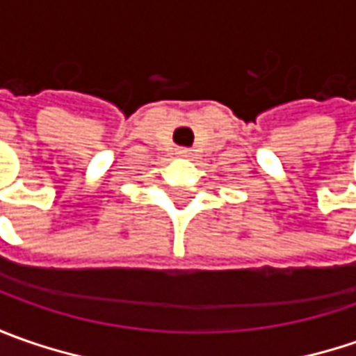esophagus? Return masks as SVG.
<instances>
[{"label":"esophagus","instance_id":"obj_1","mask_svg":"<svg viewBox=\"0 0 356 356\" xmlns=\"http://www.w3.org/2000/svg\"><path fill=\"white\" fill-rule=\"evenodd\" d=\"M178 154L182 158H188L192 156V150H190V148H178Z\"/></svg>","mask_w":356,"mask_h":356}]
</instances>
